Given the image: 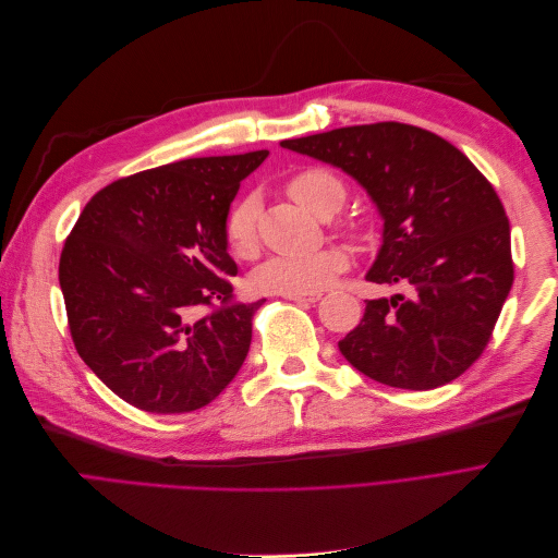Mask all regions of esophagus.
<instances>
[{
	"label": "esophagus",
	"instance_id": "obj_1",
	"mask_svg": "<svg viewBox=\"0 0 558 558\" xmlns=\"http://www.w3.org/2000/svg\"><path fill=\"white\" fill-rule=\"evenodd\" d=\"M283 298L298 302V305H314V302L320 300V293H302V295H283Z\"/></svg>",
	"mask_w": 558,
	"mask_h": 558
}]
</instances>
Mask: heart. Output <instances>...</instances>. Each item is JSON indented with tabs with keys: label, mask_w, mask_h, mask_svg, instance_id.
Here are the masks:
<instances>
[{
	"label": "heart",
	"mask_w": 558,
	"mask_h": 558,
	"mask_svg": "<svg viewBox=\"0 0 558 558\" xmlns=\"http://www.w3.org/2000/svg\"><path fill=\"white\" fill-rule=\"evenodd\" d=\"M289 193L302 207L316 216H330L344 202V185L324 167H305L295 172L289 183ZM258 199L248 195L234 205L226 218V242L234 256L251 258L258 246ZM347 265V253L340 246H326L302 256H275L260 263L251 275V286L258 293L302 295L316 293L340 275Z\"/></svg>",
	"instance_id": "1"
}]
</instances>
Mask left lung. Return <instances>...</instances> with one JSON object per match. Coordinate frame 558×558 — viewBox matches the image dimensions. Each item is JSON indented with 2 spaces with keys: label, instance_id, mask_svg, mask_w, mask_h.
Listing matches in <instances>:
<instances>
[{
  "label": "left lung",
  "instance_id": "left-lung-1",
  "mask_svg": "<svg viewBox=\"0 0 558 558\" xmlns=\"http://www.w3.org/2000/svg\"><path fill=\"white\" fill-rule=\"evenodd\" d=\"M283 148L356 179L384 218L367 281L408 293L367 300L342 356L386 386L428 391L475 363L514 281L510 221L459 148L404 123L337 128Z\"/></svg>",
  "mask_w": 558,
  "mask_h": 558
}]
</instances>
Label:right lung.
Listing matches in <instances>:
<instances>
[{"mask_svg": "<svg viewBox=\"0 0 558 558\" xmlns=\"http://www.w3.org/2000/svg\"><path fill=\"white\" fill-rule=\"evenodd\" d=\"M267 156L154 167L83 207L60 256L66 320L83 363L132 408L193 412L240 373L263 300L234 302L226 218Z\"/></svg>", "mask_w": 558, "mask_h": 558, "instance_id": "add662e5", "label": "right lung"}]
</instances>
